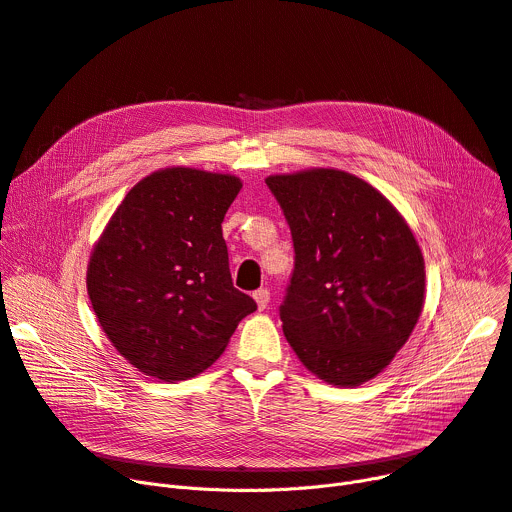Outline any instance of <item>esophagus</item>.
Here are the masks:
<instances>
[{"instance_id": "34e87169", "label": "esophagus", "mask_w": 512, "mask_h": 512, "mask_svg": "<svg viewBox=\"0 0 512 512\" xmlns=\"http://www.w3.org/2000/svg\"><path fill=\"white\" fill-rule=\"evenodd\" d=\"M254 299H256V304H258V310H264L268 306V302H270V291L262 287V289L254 291Z\"/></svg>"}]
</instances>
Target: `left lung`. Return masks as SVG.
Segmentation results:
<instances>
[{
	"label": "left lung",
	"mask_w": 512,
	"mask_h": 512,
	"mask_svg": "<svg viewBox=\"0 0 512 512\" xmlns=\"http://www.w3.org/2000/svg\"><path fill=\"white\" fill-rule=\"evenodd\" d=\"M291 229L295 266L283 333L312 374L335 386L378 376L424 308V256L376 188L339 169L270 175Z\"/></svg>",
	"instance_id": "1"
}]
</instances>
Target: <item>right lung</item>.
<instances>
[{
    "instance_id": "add662e5",
    "label": "right lung",
    "mask_w": 512,
    "mask_h": 512,
    "mask_svg": "<svg viewBox=\"0 0 512 512\" xmlns=\"http://www.w3.org/2000/svg\"><path fill=\"white\" fill-rule=\"evenodd\" d=\"M239 177L190 167L146 175L90 254L86 289L113 347L146 376L177 382L225 351L256 302L233 287L221 223Z\"/></svg>"
}]
</instances>
